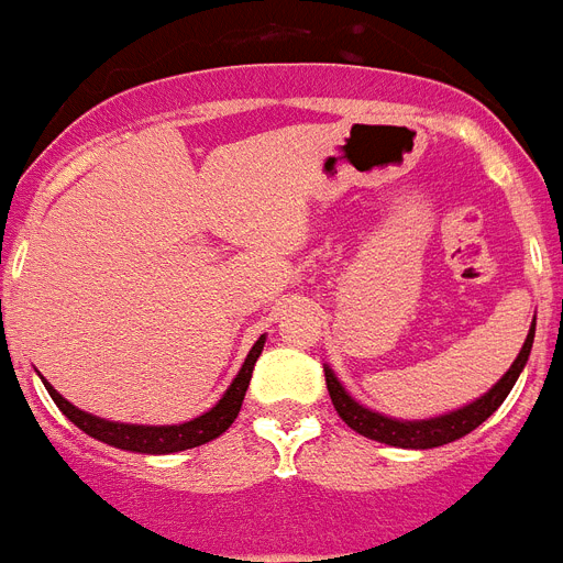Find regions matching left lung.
<instances>
[{
  "instance_id": "8db88e82",
  "label": "left lung",
  "mask_w": 563,
  "mask_h": 563,
  "mask_svg": "<svg viewBox=\"0 0 563 563\" xmlns=\"http://www.w3.org/2000/svg\"><path fill=\"white\" fill-rule=\"evenodd\" d=\"M534 343V322L526 334V343L517 354V360L511 363V368L506 375L497 380V384L483 395L476 398L474 404H465L462 409H453L448 416H435V418H421V421H398V418L380 416L375 409H366L363 404H357L352 395L345 393V386L336 380V375L325 366V384L328 395H331V404L340 412L345 424L357 430L360 435L366 439H375V442L393 444V448H412V451H427V448H442L448 442H456L462 435H467L471 430L483 424L485 418L494 416V409L506 401V395L511 393V386L523 372L526 360H529V352H532Z\"/></svg>"
}]
</instances>
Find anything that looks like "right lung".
<instances>
[{"label": "right lung", "instance_id": "right-lung-1", "mask_svg": "<svg viewBox=\"0 0 563 563\" xmlns=\"http://www.w3.org/2000/svg\"><path fill=\"white\" fill-rule=\"evenodd\" d=\"M261 349H264V336H258V343L250 349L246 354L244 366L235 375V380L229 384V389L223 393L214 407L203 416L191 418L186 424H162V427H151V424H121V421H107V418L89 416L84 409H78L75 404H69L63 398L57 389H54L48 380H43L52 395V401L60 407V412L69 418L71 424H78L80 430L92 439L103 444H112V448H121V451H133V453H177V451H188V448H197V444H206L211 439H218L220 433H227L232 421L241 412V404H244L246 386H250V377H253L255 360H258Z\"/></svg>", "mask_w": 563, "mask_h": 563}]
</instances>
